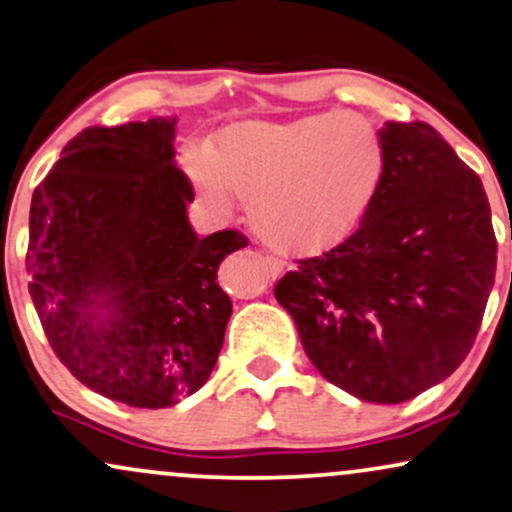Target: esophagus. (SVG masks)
<instances>
[{
    "label": "esophagus",
    "instance_id": "esophagus-1",
    "mask_svg": "<svg viewBox=\"0 0 512 512\" xmlns=\"http://www.w3.org/2000/svg\"><path fill=\"white\" fill-rule=\"evenodd\" d=\"M263 261H266V266H268L273 278H278V275H282V270H285V261H282V258H278V256H266Z\"/></svg>",
    "mask_w": 512,
    "mask_h": 512
}]
</instances>
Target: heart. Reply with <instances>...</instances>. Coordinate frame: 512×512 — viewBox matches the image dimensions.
<instances>
[{
  "instance_id": "b5f03b06",
  "label": "heart",
  "mask_w": 512,
  "mask_h": 512,
  "mask_svg": "<svg viewBox=\"0 0 512 512\" xmlns=\"http://www.w3.org/2000/svg\"><path fill=\"white\" fill-rule=\"evenodd\" d=\"M184 162L215 213H227L237 194L263 242L316 254L362 220L386 177L388 150L364 114L318 112L239 124L218 138L213 155L191 148Z\"/></svg>"
}]
</instances>
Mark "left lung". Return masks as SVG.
<instances>
[{
	"instance_id": "1",
	"label": "left lung",
	"mask_w": 512,
	"mask_h": 512,
	"mask_svg": "<svg viewBox=\"0 0 512 512\" xmlns=\"http://www.w3.org/2000/svg\"><path fill=\"white\" fill-rule=\"evenodd\" d=\"M388 167L362 222L275 285L318 374L354 398L398 405L472 350L496 278L482 179L434 126L388 122Z\"/></svg>"
}]
</instances>
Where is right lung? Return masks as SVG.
I'll return each instance as SVG.
<instances>
[{
	"label": "right lung",
	"mask_w": 512,
	"mask_h": 512,
	"mask_svg": "<svg viewBox=\"0 0 512 512\" xmlns=\"http://www.w3.org/2000/svg\"><path fill=\"white\" fill-rule=\"evenodd\" d=\"M174 124L83 129L30 201L28 292L54 354L83 386L148 410L208 381L232 316L218 266L249 244L191 230Z\"/></svg>",
	"instance_id": "obj_1"
}]
</instances>
